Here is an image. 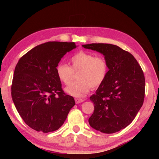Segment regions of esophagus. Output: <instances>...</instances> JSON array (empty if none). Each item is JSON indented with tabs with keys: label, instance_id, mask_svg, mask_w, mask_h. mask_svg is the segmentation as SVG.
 <instances>
[{
	"label": "esophagus",
	"instance_id": "1",
	"mask_svg": "<svg viewBox=\"0 0 159 159\" xmlns=\"http://www.w3.org/2000/svg\"><path fill=\"white\" fill-rule=\"evenodd\" d=\"M85 101V100L84 99H79V98H76L75 99V102L76 104H79V103H81L83 102H84Z\"/></svg>",
	"mask_w": 159,
	"mask_h": 159
}]
</instances>
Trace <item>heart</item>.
Returning a JSON list of instances; mask_svg holds the SVG:
<instances>
[{
	"label": "heart",
	"instance_id": "1",
	"mask_svg": "<svg viewBox=\"0 0 159 159\" xmlns=\"http://www.w3.org/2000/svg\"><path fill=\"white\" fill-rule=\"evenodd\" d=\"M71 67L60 63L56 66V74L59 80L65 85L72 81L74 72H79V81L66 87L69 95L83 98L89 92L91 87L96 88L102 85L109 73V66L103 57L97 56L92 52L80 51L70 59Z\"/></svg>",
	"mask_w": 159,
	"mask_h": 159
}]
</instances>
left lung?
I'll return each mask as SVG.
<instances>
[{
	"label": "left lung",
	"mask_w": 159,
	"mask_h": 159,
	"mask_svg": "<svg viewBox=\"0 0 159 159\" xmlns=\"http://www.w3.org/2000/svg\"><path fill=\"white\" fill-rule=\"evenodd\" d=\"M82 46L102 54L109 66L105 80L89 98L94 111L89 124L101 133H116L133 121L143 105V70L130 52L116 45L91 43Z\"/></svg>",
	"instance_id": "1"
}]
</instances>
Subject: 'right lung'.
I'll use <instances>...</instances> for the list:
<instances>
[{"mask_svg":"<svg viewBox=\"0 0 159 159\" xmlns=\"http://www.w3.org/2000/svg\"><path fill=\"white\" fill-rule=\"evenodd\" d=\"M74 42H48L35 46L18 61L11 85L13 102L25 122L38 132L58 130L75 105L56 74L62 57Z\"/></svg>","mask_w":159,"mask_h":159,"instance_id":"add662e5","label":"right lung"}]
</instances>
